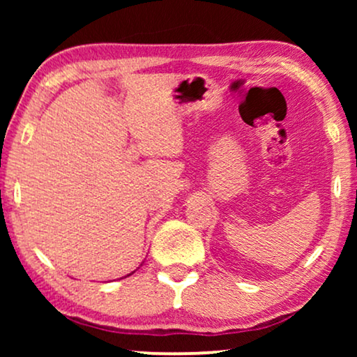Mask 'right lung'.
Returning a JSON list of instances; mask_svg holds the SVG:
<instances>
[{
  "instance_id": "right-lung-1",
  "label": "right lung",
  "mask_w": 357,
  "mask_h": 357,
  "mask_svg": "<svg viewBox=\"0 0 357 357\" xmlns=\"http://www.w3.org/2000/svg\"><path fill=\"white\" fill-rule=\"evenodd\" d=\"M130 275H131V273H130ZM130 275H128V276H130Z\"/></svg>"
}]
</instances>
